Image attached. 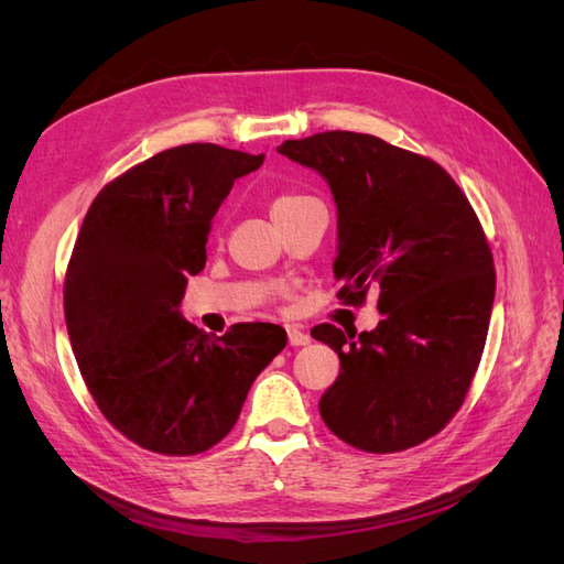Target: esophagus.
Segmentation results:
<instances>
[{
	"instance_id": "1",
	"label": "esophagus",
	"mask_w": 564,
	"mask_h": 564,
	"mask_svg": "<svg viewBox=\"0 0 564 564\" xmlns=\"http://www.w3.org/2000/svg\"><path fill=\"white\" fill-rule=\"evenodd\" d=\"M286 338H289V346H308L311 344V336L305 334L301 327H286Z\"/></svg>"
}]
</instances>
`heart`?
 <instances>
[{"label": "heart", "instance_id": "1", "mask_svg": "<svg viewBox=\"0 0 564 564\" xmlns=\"http://www.w3.org/2000/svg\"><path fill=\"white\" fill-rule=\"evenodd\" d=\"M305 199H311V197H303V195H280L275 202L270 204V214H280V212H284V209H292V207H296V204H301V202H305Z\"/></svg>", "mask_w": 564, "mask_h": 564}]
</instances>
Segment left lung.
<instances>
[{"label": "left lung", "mask_w": 564, "mask_h": 564, "mask_svg": "<svg viewBox=\"0 0 564 564\" xmlns=\"http://www.w3.org/2000/svg\"><path fill=\"white\" fill-rule=\"evenodd\" d=\"M278 152L329 185L338 299L377 292L383 315L352 341L332 324L311 332L340 360L319 414L357 449L421 445L464 404L482 357L497 278L480 220L445 169L377 135L324 131Z\"/></svg>", "instance_id": "obj_1"}]
</instances>
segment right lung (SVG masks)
<instances>
[{"mask_svg":"<svg viewBox=\"0 0 564 564\" xmlns=\"http://www.w3.org/2000/svg\"><path fill=\"white\" fill-rule=\"evenodd\" d=\"M265 155L214 143L158 152L98 193L65 275V324L96 404L135 445L207 452L284 346L278 324H235L212 340L181 315L207 263L212 220Z\"/></svg>","mask_w":564,"mask_h":564,"instance_id":"add662e5","label":"right lung"}]
</instances>
